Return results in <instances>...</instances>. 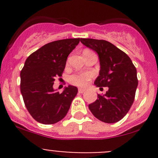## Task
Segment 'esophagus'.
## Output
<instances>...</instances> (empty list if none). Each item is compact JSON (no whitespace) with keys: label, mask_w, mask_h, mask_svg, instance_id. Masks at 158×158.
Instances as JSON below:
<instances>
[{"label":"esophagus","mask_w":158,"mask_h":158,"mask_svg":"<svg viewBox=\"0 0 158 158\" xmlns=\"http://www.w3.org/2000/svg\"><path fill=\"white\" fill-rule=\"evenodd\" d=\"M85 89H82V88H80V89H78V92H79V93H84V92H85Z\"/></svg>","instance_id":"esophagus-1"}]
</instances>
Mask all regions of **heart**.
I'll return each instance as SVG.
<instances>
[{
    "mask_svg": "<svg viewBox=\"0 0 158 158\" xmlns=\"http://www.w3.org/2000/svg\"><path fill=\"white\" fill-rule=\"evenodd\" d=\"M91 74L89 73H83L79 74H73L69 77V82L77 86L86 85L91 80Z\"/></svg>",
    "mask_w": 158,
    "mask_h": 158,
    "instance_id": "b5f03b06",
    "label": "heart"
}]
</instances>
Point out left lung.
Returning a JSON list of instances; mask_svg holds the SVG:
<instances>
[{
	"instance_id": "8db88e82",
	"label": "left lung",
	"mask_w": 158,
	"mask_h": 158,
	"mask_svg": "<svg viewBox=\"0 0 158 158\" xmlns=\"http://www.w3.org/2000/svg\"><path fill=\"white\" fill-rule=\"evenodd\" d=\"M82 44L99 56L100 69L95 85L107 87L104 95L89 105V110L99 120L114 123L121 120L135 100L138 87L137 70L126 53L106 40L81 39Z\"/></svg>"
}]
</instances>
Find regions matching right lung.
I'll use <instances>...</instances> for the list:
<instances>
[{
    "mask_svg": "<svg viewBox=\"0 0 158 158\" xmlns=\"http://www.w3.org/2000/svg\"><path fill=\"white\" fill-rule=\"evenodd\" d=\"M80 39L51 42L32 53L20 72V92L31 115L43 124H54L66 115L77 88L69 85L60 93L53 88L62 77L67 57Z\"/></svg>",
    "mask_w": 158,
    "mask_h": 158,
    "instance_id": "obj_1",
    "label": "right lung"
}]
</instances>
